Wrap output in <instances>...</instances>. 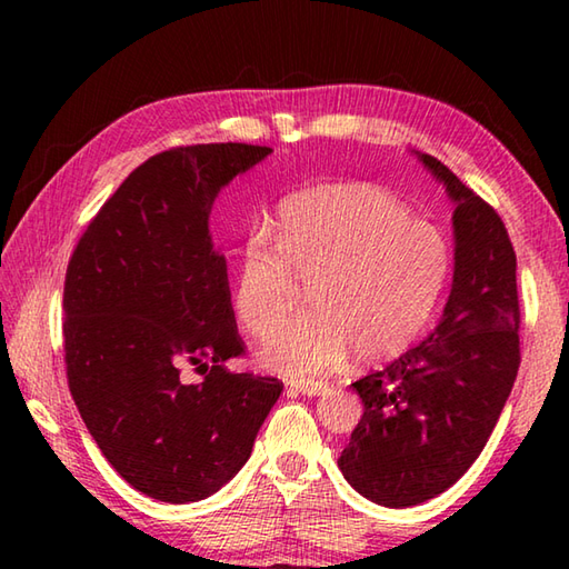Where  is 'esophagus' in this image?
<instances>
[{
	"instance_id": "esophagus-1",
	"label": "esophagus",
	"mask_w": 569,
	"mask_h": 569,
	"mask_svg": "<svg viewBox=\"0 0 569 569\" xmlns=\"http://www.w3.org/2000/svg\"><path fill=\"white\" fill-rule=\"evenodd\" d=\"M291 391H296V393H303V396H308V398H312V396H322V393H328L330 391V386L328 383H318V381H291Z\"/></svg>"
}]
</instances>
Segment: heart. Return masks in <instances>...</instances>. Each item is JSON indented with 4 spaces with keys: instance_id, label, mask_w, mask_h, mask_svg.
<instances>
[{
    "instance_id": "obj_1",
    "label": "heart",
    "mask_w": 569,
    "mask_h": 569,
    "mask_svg": "<svg viewBox=\"0 0 569 569\" xmlns=\"http://www.w3.org/2000/svg\"><path fill=\"white\" fill-rule=\"evenodd\" d=\"M310 281L303 318L283 322L259 349L266 369L318 379L347 365L403 355L426 332L450 276V247L410 217L389 190L330 186L300 192L276 214V237L251 229L234 271V310L266 335Z\"/></svg>"
}]
</instances>
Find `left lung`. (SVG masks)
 I'll return each instance as SVG.
<instances>
[{
	"mask_svg": "<svg viewBox=\"0 0 569 569\" xmlns=\"http://www.w3.org/2000/svg\"><path fill=\"white\" fill-rule=\"evenodd\" d=\"M416 156L455 202L450 298L426 342L352 383L365 416L337 459L361 497L389 509L435 499L465 475L521 365L516 251L501 217L438 159Z\"/></svg>",
	"mask_w": 569,
	"mask_h": 569,
	"instance_id": "1",
	"label": "left lung"
}]
</instances>
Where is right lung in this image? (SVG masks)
<instances>
[{"label": "right lung", "instance_id": "right-lung-1", "mask_svg": "<svg viewBox=\"0 0 569 569\" xmlns=\"http://www.w3.org/2000/svg\"><path fill=\"white\" fill-rule=\"evenodd\" d=\"M271 153L196 143L156 153L102 204L72 251L63 288L68 386L122 479L151 499L212 497L247 465L283 391L232 373L244 352L227 261L210 237L224 186ZM196 366L203 379L186 382Z\"/></svg>", "mask_w": 569, "mask_h": 569}]
</instances>
